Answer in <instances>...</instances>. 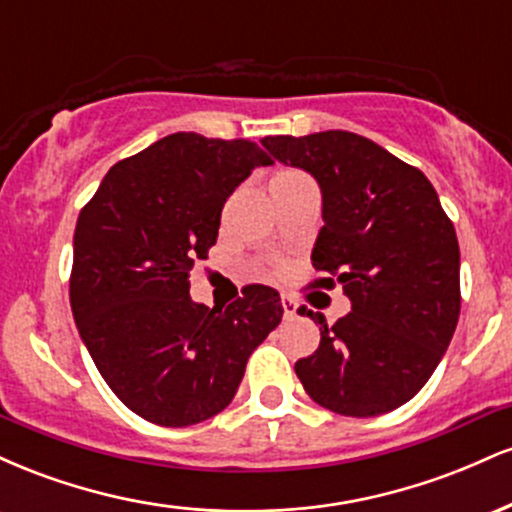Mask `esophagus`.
<instances>
[{
    "label": "esophagus",
    "instance_id": "obj_1",
    "mask_svg": "<svg viewBox=\"0 0 512 512\" xmlns=\"http://www.w3.org/2000/svg\"><path fill=\"white\" fill-rule=\"evenodd\" d=\"M281 305H284V315L286 317H296L298 315V303L293 301L291 296H281Z\"/></svg>",
    "mask_w": 512,
    "mask_h": 512
}]
</instances>
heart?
<instances>
[{"mask_svg":"<svg viewBox=\"0 0 512 512\" xmlns=\"http://www.w3.org/2000/svg\"><path fill=\"white\" fill-rule=\"evenodd\" d=\"M291 178H303V175H298V173H281V175H276V180H291Z\"/></svg>","mask_w":512,"mask_h":512,"instance_id":"b5f03b06","label":"heart"}]
</instances>
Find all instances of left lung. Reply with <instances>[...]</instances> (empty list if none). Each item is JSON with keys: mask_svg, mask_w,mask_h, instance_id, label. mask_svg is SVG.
<instances>
[{"mask_svg": "<svg viewBox=\"0 0 512 512\" xmlns=\"http://www.w3.org/2000/svg\"><path fill=\"white\" fill-rule=\"evenodd\" d=\"M262 146L320 185L325 226L310 260L351 301L332 327L308 310L320 346L296 363L305 392L342 416L402 407L428 383L460 317V245L436 190L354 132L264 137Z\"/></svg>", "mask_w": 512, "mask_h": 512, "instance_id": "1", "label": "left lung"}]
</instances>
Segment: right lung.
<instances>
[{"instance_id": "right-lung-1", "label": "right lung", "mask_w": 512, "mask_h": 512, "mask_svg": "<svg viewBox=\"0 0 512 512\" xmlns=\"http://www.w3.org/2000/svg\"><path fill=\"white\" fill-rule=\"evenodd\" d=\"M269 156L245 139L178 132L108 170L74 231L69 301L110 390L142 419L192 426L231 404L252 351L281 322L279 293L250 286L226 310L192 301L190 272L221 209Z\"/></svg>"}]
</instances>
